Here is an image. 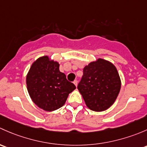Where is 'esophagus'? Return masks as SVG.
I'll list each match as a JSON object with an SVG mask.
<instances>
[{"instance_id":"esophagus-1","label":"esophagus","mask_w":147,"mask_h":147,"mask_svg":"<svg viewBox=\"0 0 147 147\" xmlns=\"http://www.w3.org/2000/svg\"><path fill=\"white\" fill-rule=\"evenodd\" d=\"M73 84H74V85H75V86L77 87V85H78V81H77L76 80H75V81H74V82H73Z\"/></svg>"}]
</instances>
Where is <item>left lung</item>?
<instances>
[{
	"label": "left lung",
	"mask_w": 147,
	"mask_h": 147,
	"mask_svg": "<svg viewBox=\"0 0 147 147\" xmlns=\"http://www.w3.org/2000/svg\"><path fill=\"white\" fill-rule=\"evenodd\" d=\"M121 88L119 73L113 63L98 58L84 68L78 90L86 106L96 112L108 109L117 99Z\"/></svg>",
	"instance_id": "8db88e82"
}]
</instances>
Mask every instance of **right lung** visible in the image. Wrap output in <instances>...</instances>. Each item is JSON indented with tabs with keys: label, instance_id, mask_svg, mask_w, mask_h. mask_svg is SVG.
<instances>
[{
	"label": "right lung",
	"instance_id": "obj_1",
	"mask_svg": "<svg viewBox=\"0 0 147 147\" xmlns=\"http://www.w3.org/2000/svg\"><path fill=\"white\" fill-rule=\"evenodd\" d=\"M27 89L37 107L52 112L63 106L69 93L76 89L59 71V63L49 56L40 57L32 63L26 76Z\"/></svg>",
	"mask_w": 147,
	"mask_h": 147
}]
</instances>
